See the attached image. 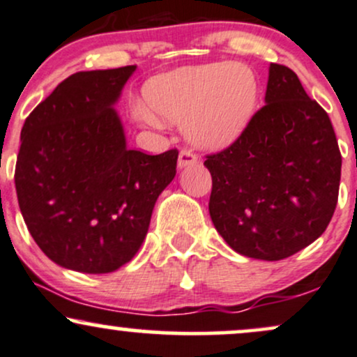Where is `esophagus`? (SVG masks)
<instances>
[{"label": "esophagus", "mask_w": 357, "mask_h": 357, "mask_svg": "<svg viewBox=\"0 0 357 357\" xmlns=\"http://www.w3.org/2000/svg\"><path fill=\"white\" fill-rule=\"evenodd\" d=\"M199 162V157L192 152V150L188 149H182L178 153V167L180 169H183V167H188V165H194V163Z\"/></svg>", "instance_id": "obj_1"}]
</instances>
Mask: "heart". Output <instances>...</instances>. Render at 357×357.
Returning a JSON list of instances; mask_svg holds the SVG:
<instances>
[{
    "label": "heart",
    "instance_id": "obj_1",
    "mask_svg": "<svg viewBox=\"0 0 357 357\" xmlns=\"http://www.w3.org/2000/svg\"><path fill=\"white\" fill-rule=\"evenodd\" d=\"M144 96L146 105L137 103L132 110L138 121L160 127L157 112L172 123H185L194 145L219 150L234 144L252 120L259 79L242 63H211L149 79Z\"/></svg>",
    "mask_w": 357,
    "mask_h": 357
}]
</instances>
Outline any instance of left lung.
I'll return each instance as SVG.
<instances>
[{
    "instance_id": "obj_1",
    "label": "left lung",
    "mask_w": 357,
    "mask_h": 357,
    "mask_svg": "<svg viewBox=\"0 0 357 357\" xmlns=\"http://www.w3.org/2000/svg\"><path fill=\"white\" fill-rule=\"evenodd\" d=\"M341 163L328 113L294 71L271 63L266 105L232 145L204 162L217 232L247 257H291L333 219Z\"/></svg>"
}]
</instances>
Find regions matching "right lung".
Here are the masks:
<instances>
[{
	"label": "right lung",
	"instance_id": "obj_1",
	"mask_svg": "<svg viewBox=\"0 0 357 357\" xmlns=\"http://www.w3.org/2000/svg\"><path fill=\"white\" fill-rule=\"evenodd\" d=\"M137 66L78 71L29 113L15 185L21 215L46 257L107 274L138 252L178 150L127 149L113 105Z\"/></svg>",
	"mask_w": 357,
	"mask_h": 357
}]
</instances>
